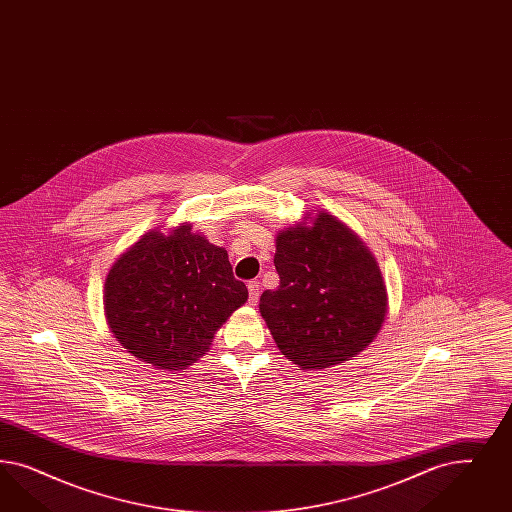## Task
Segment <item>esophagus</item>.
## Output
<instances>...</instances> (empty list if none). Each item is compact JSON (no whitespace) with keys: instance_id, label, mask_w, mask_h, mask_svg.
Here are the masks:
<instances>
[{"instance_id":"34e87169","label":"esophagus","mask_w":512,"mask_h":512,"mask_svg":"<svg viewBox=\"0 0 512 512\" xmlns=\"http://www.w3.org/2000/svg\"><path fill=\"white\" fill-rule=\"evenodd\" d=\"M248 291L249 304H251V306H255V304L259 302V295H261V285H259V281H249Z\"/></svg>"}]
</instances>
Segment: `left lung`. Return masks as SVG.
<instances>
[{
	"instance_id": "1",
	"label": "left lung",
	"mask_w": 512,
	"mask_h": 512,
	"mask_svg": "<svg viewBox=\"0 0 512 512\" xmlns=\"http://www.w3.org/2000/svg\"><path fill=\"white\" fill-rule=\"evenodd\" d=\"M279 287L259 311L279 351L302 370H325L364 351L388 311L381 268L353 229L325 210L276 234Z\"/></svg>"
}]
</instances>
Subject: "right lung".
Here are the masks:
<instances>
[{
	"label": "right lung",
	"mask_w": 512,
	"mask_h": 512,
	"mask_svg": "<svg viewBox=\"0 0 512 512\" xmlns=\"http://www.w3.org/2000/svg\"><path fill=\"white\" fill-rule=\"evenodd\" d=\"M248 300L233 276L227 249L191 223L142 234L110 266L105 317L133 357L165 372H182L206 355L221 325Z\"/></svg>",
	"instance_id": "obj_1"
}]
</instances>
